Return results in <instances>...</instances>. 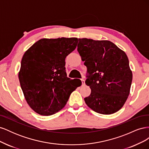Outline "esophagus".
I'll use <instances>...</instances> for the list:
<instances>
[{
    "mask_svg": "<svg viewBox=\"0 0 149 149\" xmlns=\"http://www.w3.org/2000/svg\"><path fill=\"white\" fill-rule=\"evenodd\" d=\"M81 82H82V85L83 86L85 85V81L83 79H81Z\"/></svg>",
    "mask_w": 149,
    "mask_h": 149,
    "instance_id": "esophagus-1",
    "label": "esophagus"
}]
</instances>
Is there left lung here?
I'll use <instances>...</instances> for the list:
<instances>
[{"mask_svg": "<svg viewBox=\"0 0 149 149\" xmlns=\"http://www.w3.org/2000/svg\"><path fill=\"white\" fill-rule=\"evenodd\" d=\"M77 49L89 74L85 83L91 89L86 104L97 113H115L130 93L132 73L127 56L108 40L79 38Z\"/></svg>", "mask_w": 149, "mask_h": 149, "instance_id": "8db88e82", "label": "left lung"}]
</instances>
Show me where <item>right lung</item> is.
I'll list each match as a JSON object with an SVG mask.
<instances>
[{"instance_id": "right-lung-1", "label": "right lung", "mask_w": 149, "mask_h": 149, "mask_svg": "<svg viewBox=\"0 0 149 149\" xmlns=\"http://www.w3.org/2000/svg\"><path fill=\"white\" fill-rule=\"evenodd\" d=\"M78 42L77 38H42L24 53L19 79L26 102L37 113L55 114L81 85L67 77L65 68V58Z\"/></svg>"}]
</instances>
